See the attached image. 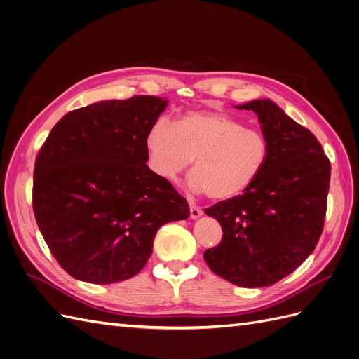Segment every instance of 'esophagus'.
I'll return each mask as SVG.
<instances>
[{
	"mask_svg": "<svg viewBox=\"0 0 359 359\" xmlns=\"http://www.w3.org/2000/svg\"><path fill=\"white\" fill-rule=\"evenodd\" d=\"M201 215H203V210L200 209L198 205H194V204L189 205V216H191V219H196V217H200Z\"/></svg>",
	"mask_w": 359,
	"mask_h": 359,
	"instance_id": "obj_1",
	"label": "esophagus"
}]
</instances>
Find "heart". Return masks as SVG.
Segmentation results:
<instances>
[{"instance_id": "heart-1", "label": "heart", "mask_w": 359, "mask_h": 359, "mask_svg": "<svg viewBox=\"0 0 359 359\" xmlns=\"http://www.w3.org/2000/svg\"><path fill=\"white\" fill-rule=\"evenodd\" d=\"M144 146L150 168L165 180H175L194 159L189 187L215 201L249 191L270 154L261 131L219 111H188L176 123L159 118L150 125Z\"/></svg>"}]
</instances>
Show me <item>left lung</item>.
<instances>
[{"instance_id": "left-lung-1", "label": "left lung", "mask_w": 359, "mask_h": 359, "mask_svg": "<svg viewBox=\"0 0 359 359\" xmlns=\"http://www.w3.org/2000/svg\"><path fill=\"white\" fill-rule=\"evenodd\" d=\"M258 114L270 154L253 187L205 209L222 240L204 252L225 280L264 287L279 282L316 248L327 213L331 164L318 138L270 100L237 106Z\"/></svg>"}]
</instances>
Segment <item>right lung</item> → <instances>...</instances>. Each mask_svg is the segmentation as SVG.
<instances>
[{"label":"right lung","instance_id":"1","mask_svg":"<svg viewBox=\"0 0 359 359\" xmlns=\"http://www.w3.org/2000/svg\"><path fill=\"white\" fill-rule=\"evenodd\" d=\"M167 100L135 95L67 113L34 165L32 209L53 258L77 280L109 285L140 271L156 231L189 204L146 165V134Z\"/></svg>","mask_w":359,"mask_h":359}]
</instances>
